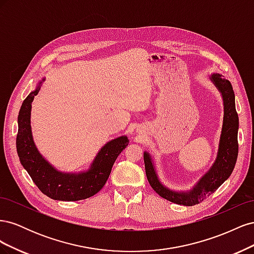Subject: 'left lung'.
Returning <instances> with one entry per match:
<instances>
[{"label":"left lung","instance_id":"1","mask_svg":"<svg viewBox=\"0 0 254 254\" xmlns=\"http://www.w3.org/2000/svg\"><path fill=\"white\" fill-rule=\"evenodd\" d=\"M210 79L220 92L224 101V121L217 156L210 170L190 190L177 191L162 184L158 177L152 158L147 151L144 152L145 172L152 190L166 200L177 204L190 206L200 203L231 176L236 163L238 155V115L235 109V95L232 84L218 73L212 74Z\"/></svg>","mask_w":254,"mask_h":254}]
</instances>
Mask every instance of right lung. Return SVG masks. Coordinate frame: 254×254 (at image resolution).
I'll return each mask as SVG.
<instances>
[{"mask_svg":"<svg viewBox=\"0 0 254 254\" xmlns=\"http://www.w3.org/2000/svg\"><path fill=\"white\" fill-rule=\"evenodd\" d=\"M44 80L45 78H42L37 88L24 99L18 115L17 152L20 162L44 195L54 200H82L102 190L109 178L115 160L126 148L129 140L126 135H121L107 142L97 152L86 172L64 173L58 171L44 159L36 147L30 127L32 103Z\"/></svg>","mask_w":254,"mask_h":254,"instance_id":"obj_1","label":"right lung"}]
</instances>
